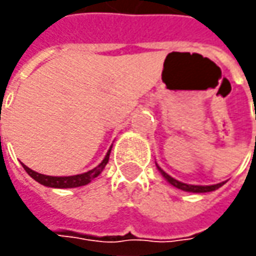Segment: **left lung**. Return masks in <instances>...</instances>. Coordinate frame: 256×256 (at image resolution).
<instances>
[{
	"instance_id": "1",
	"label": "left lung",
	"mask_w": 256,
	"mask_h": 256,
	"mask_svg": "<svg viewBox=\"0 0 256 256\" xmlns=\"http://www.w3.org/2000/svg\"><path fill=\"white\" fill-rule=\"evenodd\" d=\"M158 170L161 171V174H162L166 178V181L170 182V184H172L174 186H176V188H180V190H182V191H188V192H198V194H201V192H211V191H215V190H218L220 186H222L224 185V182L222 184H216V185H206V186H202V185H188V184H184V182H180L176 181L175 178H172V176H170L166 172H164L160 166H158Z\"/></svg>"
}]
</instances>
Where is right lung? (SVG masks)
Listing matches in <instances>:
<instances>
[{
  "label": "right lung",
  "instance_id": "right-lung-1",
  "mask_svg": "<svg viewBox=\"0 0 256 256\" xmlns=\"http://www.w3.org/2000/svg\"><path fill=\"white\" fill-rule=\"evenodd\" d=\"M111 148H112V146H111ZM111 148H110L108 154L105 155V158H104L102 162L96 168H94V170H91V171L85 172V174L72 175V176H50V175L38 174V172L30 170L28 166H25L24 164H22V166H24V170L26 171V174H28L31 178H34L36 182H40L41 185L51 186V188H76V186H82V185L90 184L91 180L96 178V176L102 172V170L105 168V165H106V162H108V160H110Z\"/></svg>",
  "mask_w": 256,
  "mask_h": 256
}]
</instances>
